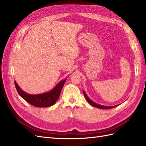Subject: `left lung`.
Returning <instances> with one entry per match:
<instances>
[{
  "mask_svg": "<svg viewBox=\"0 0 146 146\" xmlns=\"http://www.w3.org/2000/svg\"><path fill=\"white\" fill-rule=\"evenodd\" d=\"M83 92L84 96H85L86 100L88 101V102L89 103L90 105H91L92 106H93V107H94L100 108V109H111V108H113L114 107H117V106L119 105H114V106H105V105H99L98 104L92 101L91 99H90L89 97H88L87 96V94H86L85 91H83Z\"/></svg>",
  "mask_w": 146,
  "mask_h": 146,
  "instance_id": "8db88e82",
  "label": "left lung"
}]
</instances>
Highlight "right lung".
<instances>
[{
    "label": "right lung",
    "mask_w": 146,
    "mask_h": 146,
    "mask_svg": "<svg viewBox=\"0 0 146 146\" xmlns=\"http://www.w3.org/2000/svg\"><path fill=\"white\" fill-rule=\"evenodd\" d=\"M67 78L59 82L50 91L38 94H30L27 93L21 89L16 81H15V85L19 96L28 103L37 107H48L54 105L58 100L61 90Z\"/></svg>",
    "instance_id": "add662e5"
}]
</instances>
